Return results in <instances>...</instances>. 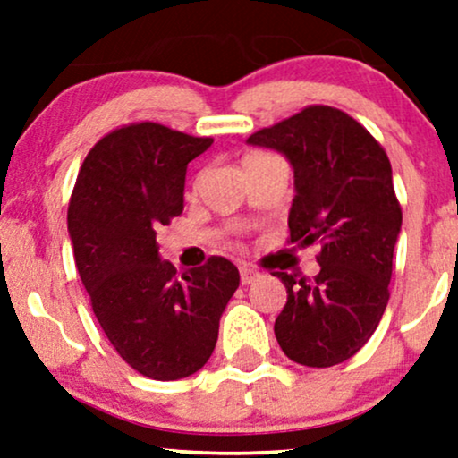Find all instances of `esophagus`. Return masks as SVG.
Here are the masks:
<instances>
[{"label": "esophagus", "instance_id": "obj_1", "mask_svg": "<svg viewBox=\"0 0 458 458\" xmlns=\"http://www.w3.org/2000/svg\"><path fill=\"white\" fill-rule=\"evenodd\" d=\"M239 271H241V284H245V286H247V284H251V282H254L256 277H259V271H256V269H251V267H247V265L241 267Z\"/></svg>", "mask_w": 458, "mask_h": 458}]
</instances>
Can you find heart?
I'll use <instances>...</instances> for the list:
<instances>
[{"label": "heart", "instance_id": "obj_1", "mask_svg": "<svg viewBox=\"0 0 458 458\" xmlns=\"http://www.w3.org/2000/svg\"><path fill=\"white\" fill-rule=\"evenodd\" d=\"M251 157H259V152H254V155H247L245 159H251ZM245 159H243V161H245Z\"/></svg>", "mask_w": 458, "mask_h": 458}]
</instances>
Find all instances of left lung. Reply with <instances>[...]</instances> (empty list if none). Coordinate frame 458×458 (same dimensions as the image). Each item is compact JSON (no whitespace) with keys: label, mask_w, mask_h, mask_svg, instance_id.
I'll list each match as a JSON object with an SVG mask.
<instances>
[{"label":"left lung","mask_w":458,"mask_h":458,"mask_svg":"<svg viewBox=\"0 0 458 458\" xmlns=\"http://www.w3.org/2000/svg\"><path fill=\"white\" fill-rule=\"evenodd\" d=\"M247 144L282 152L293 165L291 243L320 241L312 282L273 273L288 293L273 327L277 343L301 366L343 364L370 340L390 299L403 224L390 159L357 120L327 105L256 131Z\"/></svg>","instance_id":"8db88e82"}]
</instances>
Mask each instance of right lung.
Masks as SVG:
<instances>
[{"mask_svg":"<svg viewBox=\"0 0 458 458\" xmlns=\"http://www.w3.org/2000/svg\"><path fill=\"white\" fill-rule=\"evenodd\" d=\"M211 144L157 123L115 129L88 152L68 204L94 317L118 355L155 381L185 379L207 364L239 288V269L222 256L176 273L157 243V230L185 207L189 161Z\"/></svg>","mask_w":458,"mask_h":458,"instance_id":"add662e5","label":"right lung"}]
</instances>
